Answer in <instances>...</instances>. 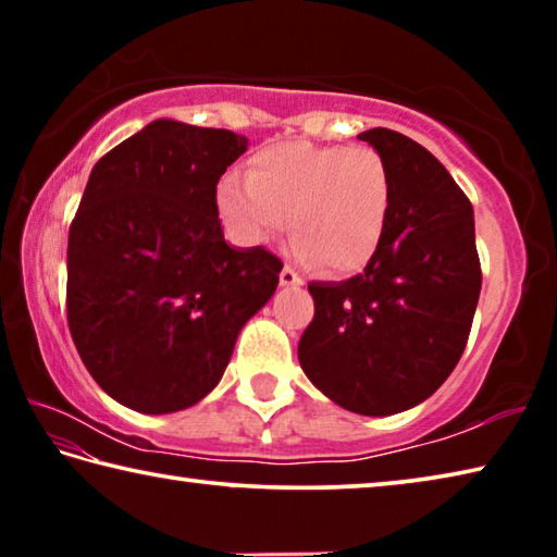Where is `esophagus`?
<instances>
[{
    "label": "esophagus",
    "mask_w": 557,
    "mask_h": 557,
    "mask_svg": "<svg viewBox=\"0 0 557 557\" xmlns=\"http://www.w3.org/2000/svg\"><path fill=\"white\" fill-rule=\"evenodd\" d=\"M280 282L285 287H299L301 285V277L289 265H285V268H282V272H280Z\"/></svg>",
    "instance_id": "esophagus-1"
}]
</instances>
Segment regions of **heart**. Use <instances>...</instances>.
Listing matches in <instances>:
<instances>
[{"mask_svg": "<svg viewBox=\"0 0 557 557\" xmlns=\"http://www.w3.org/2000/svg\"><path fill=\"white\" fill-rule=\"evenodd\" d=\"M215 206L235 243L265 245L289 219L299 262L351 275L385 238L393 176L373 147L282 143L250 157L245 182L225 176Z\"/></svg>", "mask_w": 557, "mask_h": 557, "instance_id": "heart-1", "label": "heart"}]
</instances>
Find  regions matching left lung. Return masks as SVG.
I'll return each instance as SVG.
<instances>
[{"instance_id": "1", "label": "left lung", "mask_w": 557, "mask_h": 557, "mask_svg": "<svg viewBox=\"0 0 557 557\" xmlns=\"http://www.w3.org/2000/svg\"><path fill=\"white\" fill-rule=\"evenodd\" d=\"M393 176L388 228L351 280L312 282L314 319L299 366L329 400L358 414H395L428 400L465 354L482 292L474 209L425 147L373 127Z\"/></svg>"}]
</instances>
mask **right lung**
Returning <instances> with one entry per match:
<instances>
[{
  "label": "right lung",
  "mask_w": 557,
  "mask_h": 557,
  "mask_svg": "<svg viewBox=\"0 0 557 557\" xmlns=\"http://www.w3.org/2000/svg\"><path fill=\"white\" fill-rule=\"evenodd\" d=\"M248 139L154 120L92 166L69 233V329L110 398L176 412L219 385L282 262L231 248L215 186Z\"/></svg>",
  "instance_id": "right-lung-1"
}]
</instances>
